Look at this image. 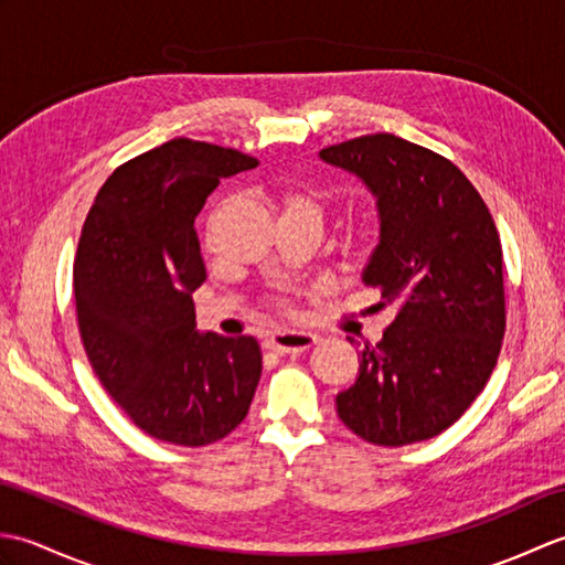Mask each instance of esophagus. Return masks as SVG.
I'll use <instances>...</instances> for the list:
<instances>
[{
  "instance_id": "1",
  "label": "esophagus",
  "mask_w": 565,
  "mask_h": 565,
  "mask_svg": "<svg viewBox=\"0 0 565 565\" xmlns=\"http://www.w3.org/2000/svg\"><path fill=\"white\" fill-rule=\"evenodd\" d=\"M318 342L316 334L310 332H296V330H279L274 332L267 340V347L279 354H296V352H306Z\"/></svg>"
}]
</instances>
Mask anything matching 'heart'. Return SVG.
I'll return each instance as SVG.
<instances>
[{"mask_svg": "<svg viewBox=\"0 0 565 565\" xmlns=\"http://www.w3.org/2000/svg\"><path fill=\"white\" fill-rule=\"evenodd\" d=\"M279 211H281V221L284 218H306L313 223H322V215H326V209L318 196L308 194V191H296L289 189L279 196ZM206 245L213 247V225L206 233Z\"/></svg>", "mask_w": 565, "mask_h": 565, "instance_id": "obj_1", "label": "heart"}]
</instances>
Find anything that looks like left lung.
<instances>
[{
  "instance_id": "left-lung-1",
  "label": "left lung",
  "mask_w": 565,
  "mask_h": 565,
  "mask_svg": "<svg viewBox=\"0 0 565 565\" xmlns=\"http://www.w3.org/2000/svg\"><path fill=\"white\" fill-rule=\"evenodd\" d=\"M320 160L376 196L381 233L362 279L398 308L381 342L359 352L338 415L379 447L437 437L483 391L505 334L493 215L459 167L398 136L347 140Z\"/></svg>"
}]
</instances>
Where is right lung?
Listing matches in <instances>:
<instances>
[{
    "label": "right lung",
    "instance_id": "1",
    "mask_svg": "<svg viewBox=\"0 0 565 565\" xmlns=\"http://www.w3.org/2000/svg\"><path fill=\"white\" fill-rule=\"evenodd\" d=\"M257 167L233 148L174 138L106 179L82 227L75 303L94 374L160 441L206 447L243 423L262 376L255 338L196 330L206 281L194 221L223 177Z\"/></svg>",
    "mask_w": 565,
    "mask_h": 565
}]
</instances>
